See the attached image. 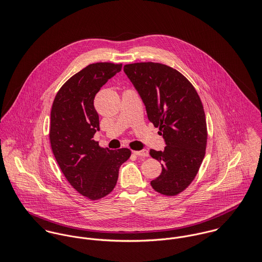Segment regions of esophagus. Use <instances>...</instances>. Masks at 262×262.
I'll list each match as a JSON object with an SVG mask.
<instances>
[{
	"label": "esophagus",
	"instance_id": "1",
	"mask_svg": "<svg viewBox=\"0 0 262 262\" xmlns=\"http://www.w3.org/2000/svg\"><path fill=\"white\" fill-rule=\"evenodd\" d=\"M135 155H137V156H140V157H148L149 156V152H148V150H141V151H135V152H133Z\"/></svg>",
	"mask_w": 262,
	"mask_h": 262
}]
</instances>
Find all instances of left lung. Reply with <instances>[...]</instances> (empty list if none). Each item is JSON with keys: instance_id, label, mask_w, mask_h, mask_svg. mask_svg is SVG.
<instances>
[{"instance_id": "8db88e82", "label": "left lung", "mask_w": 262, "mask_h": 262, "mask_svg": "<svg viewBox=\"0 0 262 262\" xmlns=\"http://www.w3.org/2000/svg\"><path fill=\"white\" fill-rule=\"evenodd\" d=\"M123 71L166 144L164 151H150L162 162V173L151 185L159 193L176 195L194 179L206 154L207 122L201 98L182 74L166 64L137 62L125 64Z\"/></svg>"}]
</instances>
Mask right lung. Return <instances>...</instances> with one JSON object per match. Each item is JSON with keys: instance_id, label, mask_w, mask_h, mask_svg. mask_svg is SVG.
<instances>
[{"instance_id": "add662e5", "label": "right lung", "mask_w": 262, "mask_h": 262, "mask_svg": "<svg viewBox=\"0 0 262 262\" xmlns=\"http://www.w3.org/2000/svg\"><path fill=\"white\" fill-rule=\"evenodd\" d=\"M121 63L96 62L71 77L58 90L51 112L50 139L54 158L70 184L89 200L110 193L126 148H100L93 140L100 130L94 98L100 88L121 71Z\"/></svg>"}]
</instances>
